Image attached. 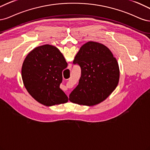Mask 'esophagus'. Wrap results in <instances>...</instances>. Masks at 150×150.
Returning <instances> with one entry per match:
<instances>
[{
    "instance_id": "obj_1",
    "label": "esophagus",
    "mask_w": 150,
    "mask_h": 150,
    "mask_svg": "<svg viewBox=\"0 0 150 150\" xmlns=\"http://www.w3.org/2000/svg\"><path fill=\"white\" fill-rule=\"evenodd\" d=\"M68 96H69V95H68Z\"/></svg>"
}]
</instances>
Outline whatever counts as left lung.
Returning a JSON list of instances; mask_svg holds the SVG:
<instances>
[{"instance_id": "left-lung-1", "label": "left lung", "mask_w": 150, "mask_h": 150, "mask_svg": "<svg viewBox=\"0 0 150 150\" xmlns=\"http://www.w3.org/2000/svg\"><path fill=\"white\" fill-rule=\"evenodd\" d=\"M74 64L81 68L79 85L69 100L79 105L93 106L102 102L117 87L120 79L118 62L108 47L96 42L82 45Z\"/></svg>"}]
</instances>
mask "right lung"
I'll return each instance as SVG.
<instances>
[{"label": "right lung", "mask_w": 150, "mask_h": 150, "mask_svg": "<svg viewBox=\"0 0 150 150\" xmlns=\"http://www.w3.org/2000/svg\"><path fill=\"white\" fill-rule=\"evenodd\" d=\"M67 63L55 46L37 47L28 54L23 63V83L32 97L47 107L67 103L68 96L60 88L62 71Z\"/></svg>", "instance_id": "add662e5"}]
</instances>
